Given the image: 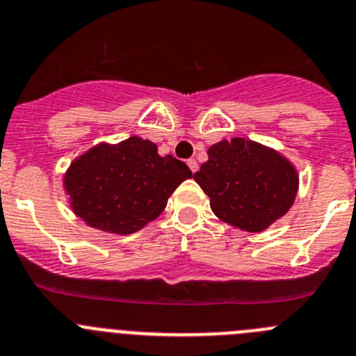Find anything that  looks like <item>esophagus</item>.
Here are the masks:
<instances>
[{
	"instance_id": "obj_1",
	"label": "esophagus",
	"mask_w": 356,
	"mask_h": 356,
	"mask_svg": "<svg viewBox=\"0 0 356 356\" xmlns=\"http://www.w3.org/2000/svg\"><path fill=\"white\" fill-rule=\"evenodd\" d=\"M188 166H190V170L193 172H197L198 170V163H197V159H188Z\"/></svg>"
}]
</instances>
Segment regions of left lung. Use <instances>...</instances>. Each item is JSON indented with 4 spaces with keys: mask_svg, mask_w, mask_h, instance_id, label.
<instances>
[{
    "mask_svg": "<svg viewBox=\"0 0 356 356\" xmlns=\"http://www.w3.org/2000/svg\"><path fill=\"white\" fill-rule=\"evenodd\" d=\"M193 179L209 197L222 222L246 232H262L293 206L298 172L271 147L245 138L222 140Z\"/></svg>",
    "mask_w": 356,
    "mask_h": 356,
    "instance_id": "8db88e82",
    "label": "left lung"
}]
</instances>
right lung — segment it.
I'll list each match as a JSON object with an SVG mask.
<instances>
[{"label":"right lung","instance_id":"obj_1","mask_svg":"<svg viewBox=\"0 0 356 356\" xmlns=\"http://www.w3.org/2000/svg\"><path fill=\"white\" fill-rule=\"evenodd\" d=\"M190 177L186 163L159 156L150 140L131 136L99 143L76 158L63 175V188L86 225L126 236L156 220L175 188Z\"/></svg>","mask_w":356,"mask_h":356}]
</instances>
